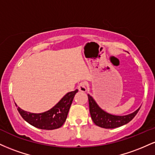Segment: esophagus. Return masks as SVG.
I'll return each mask as SVG.
<instances>
[{"instance_id":"obj_1","label":"esophagus","mask_w":155,"mask_h":155,"mask_svg":"<svg viewBox=\"0 0 155 155\" xmlns=\"http://www.w3.org/2000/svg\"><path fill=\"white\" fill-rule=\"evenodd\" d=\"M78 89L81 92H86L87 91V83L85 81H81L78 85Z\"/></svg>"}]
</instances>
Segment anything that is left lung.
<instances>
[{
	"label": "left lung",
	"instance_id": "left-lung-1",
	"mask_svg": "<svg viewBox=\"0 0 155 155\" xmlns=\"http://www.w3.org/2000/svg\"><path fill=\"white\" fill-rule=\"evenodd\" d=\"M88 95L89 106L91 118L96 125L103 128L112 129L128 123L137 114L140 108L130 114L126 116H116L106 113L97 106L96 102L90 95Z\"/></svg>",
	"mask_w": 155,
	"mask_h": 155
}]
</instances>
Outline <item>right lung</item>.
Masks as SVG:
<instances>
[{
    "instance_id": "obj_1",
    "label": "right lung",
    "mask_w": 155,
    "mask_h": 155,
    "mask_svg": "<svg viewBox=\"0 0 155 155\" xmlns=\"http://www.w3.org/2000/svg\"><path fill=\"white\" fill-rule=\"evenodd\" d=\"M77 92L78 90L76 89L74 91L67 93L58 104L44 113H30L23 111L19 107H17V110L21 117L27 122L37 128L42 130L58 129L61 127L66 120L71 105Z\"/></svg>"
}]
</instances>
